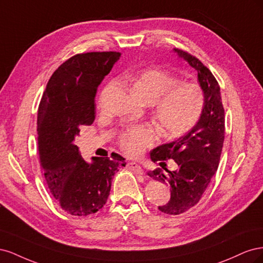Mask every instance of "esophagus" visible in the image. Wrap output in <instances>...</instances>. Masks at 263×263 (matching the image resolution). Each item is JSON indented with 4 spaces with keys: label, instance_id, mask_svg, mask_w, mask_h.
Masks as SVG:
<instances>
[{
    "label": "esophagus",
    "instance_id": "1",
    "mask_svg": "<svg viewBox=\"0 0 263 263\" xmlns=\"http://www.w3.org/2000/svg\"><path fill=\"white\" fill-rule=\"evenodd\" d=\"M127 168H128L132 171H134L135 173L140 174V176L144 174V170H142L141 166L138 165L136 162H128V163H127Z\"/></svg>",
    "mask_w": 263,
    "mask_h": 263
}]
</instances>
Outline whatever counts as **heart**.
Returning <instances> with one entry per match:
<instances>
[{
    "mask_svg": "<svg viewBox=\"0 0 263 263\" xmlns=\"http://www.w3.org/2000/svg\"><path fill=\"white\" fill-rule=\"evenodd\" d=\"M132 92L146 103H154V117L163 136H183L198 123L205 106V94L200 84L181 81L160 68H147L126 73ZM156 127L150 124L132 126L118 136V145L128 157H139L155 145Z\"/></svg>",
    "mask_w": 263,
    "mask_h": 263,
    "instance_id": "heart-1",
    "label": "heart"
}]
</instances>
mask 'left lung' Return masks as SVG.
<instances>
[{
	"instance_id": "left-lung-1",
	"label": "left lung",
	"mask_w": 263,
	"mask_h": 263,
	"mask_svg": "<svg viewBox=\"0 0 263 263\" xmlns=\"http://www.w3.org/2000/svg\"><path fill=\"white\" fill-rule=\"evenodd\" d=\"M174 51L197 71L198 82L205 94V106L200 121L186 135L151 151V160L160 162L166 173L156 169L148 176L171 186L170 201L159 206V210L169 215H180L200 202L217 171L225 139V110L219 84L211 70L187 51ZM166 158L174 159L178 164V171L169 172L164 168Z\"/></svg>"
}]
</instances>
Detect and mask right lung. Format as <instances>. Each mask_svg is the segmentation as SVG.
Segmentation results:
<instances>
[{
	"mask_svg": "<svg viewBox=\"0 0 263 263\" xmlns=\"http://www.w3.org/2000/svg\"><path fill=\"white\" fill-rule=\"evenodd\" d=\"M121 52L97 51L74 54L54 71L38 107L39 163L52 196L74 216L97 213L105 205L116 171L125 159L83 160L74 138L82 126L95 119L98 86L109 73Z\"/></svg>",
	"mask_w": 263,
	"mask_h": 263,
	"instance_id": "add662e5",
	"label": "right lung"
}]
</instances>
